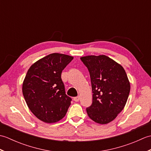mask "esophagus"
<instances>
[{
    "label": "esophagus",
    "instance_id": "34e87169",
    "mask_svg": "<svg viewBox=\"0 0 151 151\" xmlns=\"http://www.w3.org/2000/svg\"><path fill=\"white\" fill-rule=\"evenodd\" d=\"M73 99H74V101H75V102H78L79 100H80V97H79V96H77V97H74Z\"/></svg>",
    "mask_w": 151,
    "mask_h": 151
}]
</instances>
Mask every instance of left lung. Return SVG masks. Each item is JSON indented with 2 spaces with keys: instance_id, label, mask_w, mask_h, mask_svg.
<instances>
[{
  "instance_id": "obj_1",
  "label": "left lung",
  "mask_w": 151,
  "mask_h": 151,
  "mask_svg": "<svg viewBox=\"0 0 151 151\" xmlns=\"http://www.w3.org/2000/svg\"><path fill=\"white\" fill-rule=\"evenodd\" d=\"M90 75L92 104L86 108L89 118L99 124L113 121L123 110L130 93L127 73L120 64L105 55L81 58Z\"/></svg>"
}]
</instances>
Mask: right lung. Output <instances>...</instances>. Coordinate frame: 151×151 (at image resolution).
<instances>
[{
  "label": "right lung",
  "mask_w": 151,
  "mask_h": 151,
  "mask_svg": "<svg viewBox=\"0 0 151 151\" xmlns=\"http://www.w3.org/2000/svg\"><path fill=\"white\" fill-rule=\"evenodd\" d=\"M73 59L66 54L52 53L37 61L28 70L22 94L30 111L45 123L62 119L70 105L72 99L65 94L61 75Z\"/></svg>",
  "instance_id": "obj_1"
}]
</instances>
